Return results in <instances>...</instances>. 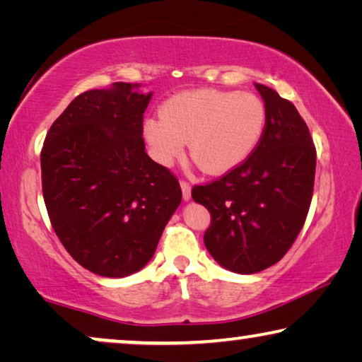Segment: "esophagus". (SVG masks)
Listing matches in <instances>:
<instances>
[{
  "instance_id": "34e87169",
  "label": "esophagus",
  "mask_w": 362,
  "mask_h": 362,
  "mask_svg": "<svg viewBox=\"0 0 362 362\" xmlns=\"http://www.w3.org/2000/svg\"><path fill=\"white\" fill-rule=\"evenodd\" d=\"M181 189H182V199L189 201L191 199V185L185 180H181Z\"/></svg>"
}]
</instances>
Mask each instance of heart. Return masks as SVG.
<instances>
[{
    "instance_id": "1",
    "label": "heart",
    "mask_w": 362,
    "mask_h": 362,
    "mask_svg": "<svg viewBox=\"0 0 362 362\" xmlns=\"http://www.w3.org/2000/svg\"><path fill=\"white\" fill-rule=\"evenodd\" d=\"M265 122V105L255 93L197 88L168 98L161 115L143 123V138L161 165H171L189 141L202 171L224 175L255 151Z\"/></svg>"
}]
</instances>
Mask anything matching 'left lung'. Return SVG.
<instances>
[{
  "mask_svg": "<svg viewBox=\"0 0 362 362\" xmlns=\"http://www.w3.org/2000/svg\"><path fill=\"white\" fill-rule=\"evenodd\" d=\"M255 87L267 112L255 151L191 191L211 214L206 249L235 274H257L281 260L305 224L315 186L316 148L305 120L274 88Z\"/></svg>",
  "mask_w": 362,
  "mask_h": 362,
  "instance_id": "obj_1",
  "label": "left lung"
}]
</instances>
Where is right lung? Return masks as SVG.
Listing matches in <instances>:
<instances>
[{
  "label": "right lung",
  "mask_w": 362,
  "mask_h": 362,
  "mask_svg": "<svg viewBox=\"0 0 362 362\" xmlns=\"http://www.w3.org/2000/svg\"><path fill=\"white\" fill-rule=\"evenodd\" d=\"M117 82L87 90L49 128L41 151L42 196L59 240L92 274L141 270L180 206L176 176L145 153L151 93Z\"/></svg>",
  "instance_id": "right-lung-1"
}]
</instances>
